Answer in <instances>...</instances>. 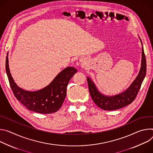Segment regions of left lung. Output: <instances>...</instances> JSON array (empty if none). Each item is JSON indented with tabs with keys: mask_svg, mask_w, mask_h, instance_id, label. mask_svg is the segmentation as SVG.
Masks as SVG:
<instances>
[{
	"mask_svg": "<svg viewBox=\"0 0 153 153\" xmlns=\"http://www.w3.org/2000/svg\"><path fill=\"white\" fill-rule=\"evenodd\" d=\"M146 62L143 47H142V58L140 71L136 79L125 92L115 96H105L98 91L93 81L89 77L87 78L89 90L92 100L99 108L106 111L117 110L128 106L136 98L146 75Z\"/></svg>",
	"mask_w": 153,
	"mask_h": 153,
	"instance_id": "1",
	"label": "left lung"
}]
</instances>
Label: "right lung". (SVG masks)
<instances>
[{"label":"right lung","mask_w":153,"mask_h":153,"mask_svg":"<svg viewBox=\"0 0 153 153\" xmlns=\"http://www.w3.org/2000/svg\"><path fill=\"white\" fill-rule=\"evenodd\" d=\"M5 68L11 89L17 100L28 110L40 114L53 113L60 109L65 98L67 84L77 72L74 67H67L45 88L30 92L19 88L14 82L10 72L8 53Z\"/></svg>","instance_id":"add662e5"}]
</instances>
